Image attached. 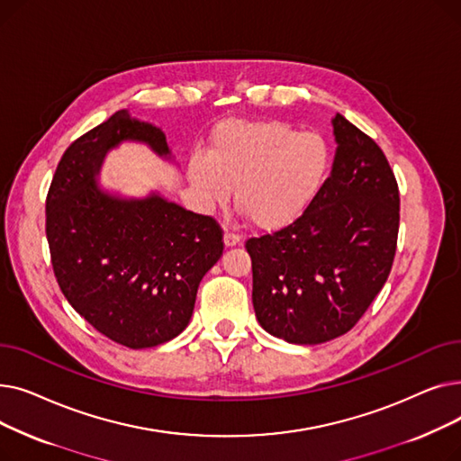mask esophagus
<instances>
[{
	"label": "esophagus",
	"mask_w": 461,
	"mask_h": 461,
	"mask_svg": "<svg viewBox=\"0 0 461 461\" xmlns=\"http://www.w3.org/2000/svg\"><path fill=\"white\" fill-rule=\"evenodd\" d=\"M240 243V235H237V233H233V231H224V245H226V249H230V247H237Z\"/></svg>",
	"instance_id": "esophagus-1"
}]
</instances>
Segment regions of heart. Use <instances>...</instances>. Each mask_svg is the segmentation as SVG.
<instances>
[{"label":"heart","instance_id":"heart-1","mask_svg":"<svg viewBox=\"0 0 461 461\" xmlns=\"http://www.w3.org/2000/svg\"><path fill=\"white\" fill-rule=\"evenodd\" d=\"M330 166V145L318 132L276 119L228 121L212 132L207 155L190 157L186 174L205 211L226 203L235 186L239 212L261 230H278L316 202Z\"/></svg>","mask_w":461,"mask_h":461}]
</instances>
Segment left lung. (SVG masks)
Segmentation results:
<instances>
[{
  "label": "left lung",
  "mask_w": 461,
  "mask_h": 461,
  "mask_svg": "<svg viewBox=\"0 0 461 461\" xmlns=\"http://www.w3.org/2000/svg\"><path fill=\"white\" fill-rule=\"evenodd\" d=\"M336 153L320 196L287 228L247 240L259 325L289 344L346 334L389 278L400 194L379 145L336 113Z\"/></svg>",
  "instance_id": "obj_1"
}]
</instances>
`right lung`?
Here are the masks:
<instances>
[{
	"mask_svg": "<svg viewBox=\"0 0 461 461\" xmlns=\"http://www.w3.org/2000/svg\"><path fill=\"white\" fill-rule=\"evenodd\" d=\"M125 141L174 162L160 127L115 112L61 157L46 198V239L70 306L110 340L143 349L185 330L224 245L211 216L157 190L127 198L99 185L106 155Z\"/></svg>",
	"mask_w": 461,
	"mask_h": 461,
	"instance_id": "obj_1",
	"label": "right lung"
}]
</instances>
